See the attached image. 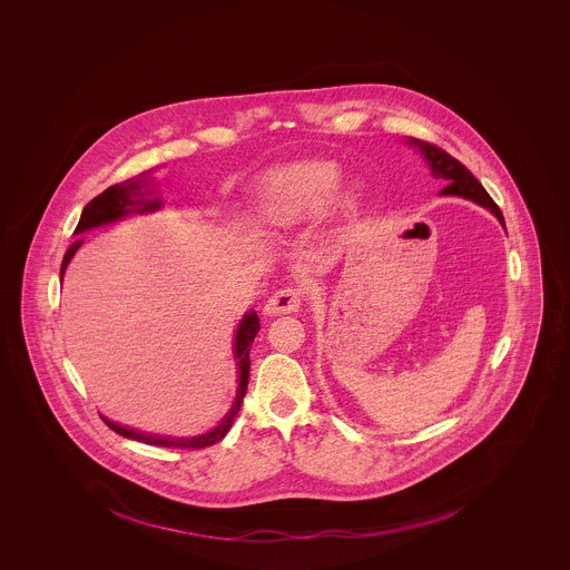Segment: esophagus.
Wrapping results in <instances>:
<instances>
[{
    "label": "esophagus",
    "mask_w": 570,
    "mask_h": 570,
    "mask_svg": "<svg viewBox=\"0 0 570 570\" xmlns=\"http://www.w3.org/2000/svg\"><path fill=\"white\" fill-rule=\"evenodd\" d=\"M301 303H303V293H301V288L286 286V288H279V291H276V293L269 296V301L265 303V313H267V315L294 313V311H298Z\"/></svg>",
    "instance_id": "1"
}]
</instances>
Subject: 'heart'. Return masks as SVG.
I'll return each mask as SVG.
<instances>
[{"mask_svg":"<svg viewBox=\"0 0 570 570\" xmlns=\"http://www.w3.org/2000/svg\"><path fill=\"white\" fill-rule=\"evenodd\" d=\"M341 177L343 169L334 160H305L274 173L259 191L261 222L286 229L309 222L326 207L336 215L353 213L362 200V184Z\"/></svg>","mask_w":570,"mask_h":570,"instance_id":"b5f03b06","label":"heart"}]
</instances>
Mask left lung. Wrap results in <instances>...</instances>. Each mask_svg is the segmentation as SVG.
<instances>
[{"mask_svg": "<svg viewBox=\"0 0 570 570\" xmlns=\"http://www.w3.org/2000/svg\"><path fill=\"white\" fill-rule=\"evenodd\" d=\"M410 144H414L420 148V153L424 155V158L429 160V167H431L432 177L434 179H443L448 186L441 190V194H448V196H464L468 200H474L479 203L481 207L489 208L501 225L503 224V215H501L500 207L493 203V198L487 194L481 181L468 171L466 167L448 155L443 148L429 144V141H420V139L410 138Z\"/></svg>", "mask_w": 570, "mask_h": 570, "instance_id": "1", "label": "left lung"}]
</instances>
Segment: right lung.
<instances>
[{
	"label": "right lung",
	"instance_id": "right-lung-1",
	"mask_svg": "<svg viewBox=\"0 0 570 570\" xmlns=\"http://www.w3.org/2000/svg\"><path fill=\"white\" fill-rule=\"evenodd\" d=\"M146 181H127L121 186H112L108 190H104L102 194H98L94 200L87 203L83 213H81V219L79 225L75 229V234H81L86 229L91 227H98V225L112 224L117 219H121L129 213H150L160 208V200L158 198H144V188ZM83 244V240H77L65 255L62 259V267H60V277L65 276V269L69 265L70 259L75 257V253L79 250V246ZM261 330L259 317L255 311H248L244 317H242L240 326L236 332V343H234V353H236V360H238V370H240V379H238V393L234 399V405L232 410L227 412L224 420L219 422L217 429H213L210 432H205L200 436H191V439H171V436H156V434H146V432L131 431V429H125L119 426L110 420L102 417L104 424L110 429V431L127 436V439H134L139 443H148V445H156V448H179V449H203L215 445L217 441H222L225 434L232 429V422L236 414L240 412L242 399L246 395V386H248V370H250V345L257 336V332Z\"/></svg>",
	"mask_w": 570,
	"mask_h": 570
}]
</instances>
